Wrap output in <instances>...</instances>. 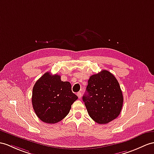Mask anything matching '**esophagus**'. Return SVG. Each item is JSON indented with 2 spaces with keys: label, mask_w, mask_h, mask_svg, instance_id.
<instances>
[{
  "label": "esophagus",
  "mask_w": 154,
  "mask_h": 154,
  "mask_svg": "<svg viewBox=\"0 0 154 154\" xmlns=\"http://www.w3.org/2000/svg\"><path fill=\"white\" fill-rule=\"evenodd\" d=\"M77 96L78 97V98L80 99L81 97H82V93H81V92H78V93H77Z\"/></svg>",
  "instance_id": "1"
}]
</instances>
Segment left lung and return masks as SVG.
<instances>
[{"label": "left lung", "instance_id": "8db88e82", "mask_svg": "<svg viewBox=\"0 0 154 154\" xmlns=\"http://www.w3.org/2000/svg\"><path fill=\"white\" fill-rule=\"evenodd\" d=\"M82 99L90 117L99 124H106L117 118L123 103L117 79L106 70L90 76Z\"/></svg>", "mask_w": 154, "mask_h": 154}]
</instances>
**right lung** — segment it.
Wrapping results in <instances>:
<instances>
[{
    "label": "right lung",
    "mask_w": 154,
    "mask_h": 154,
    "mask_svg": "<svg viewBox=\"0 0 154 154\" xmlns=\"http://www.w3.org/2000/svg\"><path fill=\"white\" fill-rule=\"evenodd\" d=\"M77 99L70 82H63L59 75L48 72L36 81L32 89L33 109L40 120L47 123L61 121Z\"/></svg>",
    "instance_id": "1"
}]
</instances>
